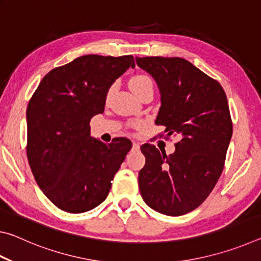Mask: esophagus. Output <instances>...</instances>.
Returning a JSON list of instances; mask_svg holds the SVG:
<instances>
[{"instance_id": "1", "label": "esophagus", "mask_w": 261, "mask_h": 261, "mask_svg": "<svg viewBox=\"0 0 261 261\" xmlns=\"http://www.w3.org/2000/svg\"><path fill=\"white\" fill-rule=\"evenodd\" d=\"M132 148H134L135 151H139V149H140V144L139 143H136V141H135V143L132 144Z\"/></svg>"}]
</instances>
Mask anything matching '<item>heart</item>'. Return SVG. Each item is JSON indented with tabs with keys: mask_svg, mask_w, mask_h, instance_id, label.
<instances>
[{
	"mask_svg": "<svg viewBox=\"0 0 261 261\" xmlns=\"http://www.w3.org/2000/svg\"><path fill=\"white\" fill-rule=\"evenodd\" d=\"M129 86L132 90V92L136 95H138L141 91L146 90V88H152L153 87V82L152 79L145 76V74H137V76L132 77L129 82ZM113 92V87L110 88L108 92V95Z\"/></svg>",
	"mask_w": 261,
	"mask_h": 261,
	"instance_id": "1",
	"label": "heart"
}]
</instances>
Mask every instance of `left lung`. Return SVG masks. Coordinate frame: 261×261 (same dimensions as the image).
<instances>
[{
    "label": "left lung",
    "mask_w": 261,
    "mask_h": 261,
    "mask_svg": "<svg viewBox=\"0 0 261 261\" xmlns=\"http://www.w3.org/2000/svg\"><path fill=\"white\" fill-rule=\"evenodd\" d=\"M161 95L155 124L179 136L167 155L145 144L146 163L139 171L144 201L159 213L178 216L201 205L223 170L232 136L227 95L220 84L180 57H136Z\"/></svg>",
    "instance_id": "left-lung-1"
}]
</instances>
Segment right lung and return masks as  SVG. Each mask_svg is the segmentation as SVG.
<instances>
[{"instance_id": "1", "label": "right lung", "mask_w": 261, "mask_h": 261, "mask_svg": "<svg viewBox=\"0 0 261 261\" xmlns=\"http://www.w3.org/2000/svg\"><path fill=\"white\" fill-rule=\"evenodd\" d=\"M131 55H84L53 69L31 98L28 159L45 196L60 210L84 213L107 198L131 141L91 137L90 121L105 110L110 86L129 68Z\"/></svg>"}]
</instances>
